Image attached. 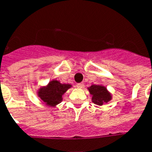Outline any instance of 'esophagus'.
<instances>
[{
  "instance_id": "1",
  "label": "esophagus",
  "mask_w": 152,
  "mask_h": 152,
  "mask_svg": "<svg viewBox=\"0 0 152 152\" xmlns=\"http://www.w3.org/2000/svg\"><path fill=\"white\" fill-rule=\"evenodd\" d=\"M83 83H77L76 84V88H83Z\"/></svg>"
}]
</instances>
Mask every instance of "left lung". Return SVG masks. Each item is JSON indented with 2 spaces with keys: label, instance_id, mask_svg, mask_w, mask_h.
I'll return each mask as SVG.
<instances>
[{
  "label": "left lung",
  "instance_id": "8db88e82",
  "mask_svg": "<svg viewBox=\"0 0 152 152\" xmlns=\"http://www.w3.org/2000/svg\"><path fill=\"white\" fill-rule=\"evenodd\" d=\"M90 94L92 95V102L97 105H103L111 99L110 94L106 88L101 85H91L88 88Z\"/></svg>",
  "mask_w": 152,
  "mask_h": 152
}]
</instances>
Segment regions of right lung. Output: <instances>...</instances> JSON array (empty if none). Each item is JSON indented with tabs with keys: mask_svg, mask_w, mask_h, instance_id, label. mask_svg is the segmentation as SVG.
I'll return each mask as SVG.
<instances>
[{
	"mask_svg": "<svg viewBox=\"0 0 152 152\" xmlns=\"http://www.w3.org/2000/svg\"><path fill=\"white\" fill-rule=\"evenodd\" d=\"M70 88V84H64L57 80H52L46 87L40 88L38 94L47 106H55L62 101V95Z\"/></svg>",
	"mask_w": 152,
	"mask_h": 152,
	"instance_id": "1",
	"label": "right lung"
}]
</instances>
